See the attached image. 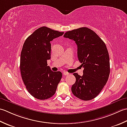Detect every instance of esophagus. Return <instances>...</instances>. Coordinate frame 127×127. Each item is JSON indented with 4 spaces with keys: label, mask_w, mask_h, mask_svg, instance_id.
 <instances>
[{
    "label": "esophagus",
    "mask_w": 127,
    "mask_h": 127,
    "mask_svg": "<svg viewBox=\"0 0 127 127\" xmlns=\"http://www.w3.org/2000/svg\"><path fill=\"white\" fill-rule=\"evenodd\" d=\"M63 74H64V76H67V75H68L69 73H68V72H63Z\"/></svg>",
    "instance_id": "obj_1"
}]
</instances>
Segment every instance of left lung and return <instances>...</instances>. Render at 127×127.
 <instances>
[{"label": "left lung", "mask_w": 127, "mask_h": 127, "mask_svg": "<svg viewBox=\"0 0 127 127\" xmlns=\"http://www.w3.org/2000/svg\"><path fill=\"white\" fill-rule=\"evenodd\" d=\"M64 37L75 41L78 60L84 68L82 76L73 73L76 82L72 86V92L81 100H92L99 95L109 77L110 58L106 46L96 33L87 27L68 31Z\"/></svg>", "instance_id": "1"}]
</instances>
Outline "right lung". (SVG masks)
Here are the masks:
<instances>
[{"label":"right lung","mask_w":127,"mask_h":127,"mask_svg":"<svg viewBox=\"0 0 127 127\" xmlns=\"http://www.w3.org/2000/svg\"><path fill=\"white\" fill-rule=\"evenodd\" d=\"M63 34L42 27L30 35L23 45L21 74L28 92L36 99L45 100L52 97L62 78L61 72L51 70L47 60L50 59V42Z\"/></svg>","instance_id":"obj_1"}]
</instances>
